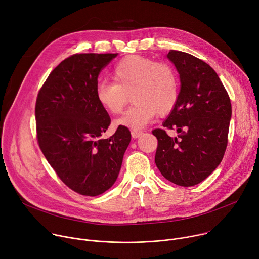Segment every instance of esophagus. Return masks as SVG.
Listing matches in <instances>:
<instances>
[{"label": "esophagus", "mask_w": 259, "mask_h": 259, "mask_svg": "<svg viewBox=\"0 0 259 259\" xmlns=\"http://www.w3.org/2000/svg\"><path fill=\"white\" fill-rule=\"evenodd\" d=\"M142 133H143V132H142L141 130H137V129H134V130L131 131V134H132V137H133V138L139 137Z\"/></svg>", "instance_id": "obj_1"}]
</instances>
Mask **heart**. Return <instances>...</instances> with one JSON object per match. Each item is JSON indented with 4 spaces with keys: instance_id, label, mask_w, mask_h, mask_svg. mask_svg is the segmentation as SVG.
Instances as JSON below:
<instances>
[{
    "instance_id": "heart-1",
    "label": "heart",
    "mask_w": 259,
    "mask_h": 259,
    "mask_svg": "<svg viewBox=\"0 0 259 259\" xmlns=\"http://www.w3.org/2000/svg\"><path fill=\"white\" fill-rule=\"evenodd\" d=\"M113 80L98 83L96 98L108 114L117 116L123 113L131 96L134 104L117 121L121 126L142 128L156 115L171 113L179 98L178 73L168 62L128 55L115 66Z\"/></svg>"
}]
</instances>
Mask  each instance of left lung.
<instances>
[{
  "label": "left lung",
  "instance_id": "obj_1",
  "mask_svg": "<svg viewBox=\"0 0 259 259\" xmlns=\"http://www.w3.org/2000/svg\"><path fill=\"white\" fill-rule=\"evenodd\" d=\"M167 57L179 72L180 91L163 126L180 135L170 138L164 129L153 130L158 139L155 163L169 181L193 187L207 178L225 156L232 104L208 63L176 50H170Z\"/></svg>",
  "mask_w": 259,
  "mask_h": 259
}]
</instances>
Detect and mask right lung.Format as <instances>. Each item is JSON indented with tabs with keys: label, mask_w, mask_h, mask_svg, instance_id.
Returning a JSON list of instances; mask_svg holds the SVG:
<instances>
[{
	"label": "right lung",
	"mask_w": 259,
	"mask_h": 259,
	"mask_svg": "<svg viewBox=\"0 0 259 259\" xmlns=\"http://www.w3.org/2000/svg\"><path fill=\"white\" fill-rule=\"evenodd\" d=\"M118 53H77L48 76L35 101L36 139L60 180L73 192L95 197L113 186L131 140L119 126L102 138L110 118L96 98L100 71Z\"/></svg>",
	"instance_id": "right-lung-1"
}]
</instances>
